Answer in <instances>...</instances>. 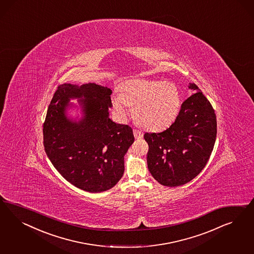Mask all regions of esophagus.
Wrapping results in <instances>:
<instances>
[{"instance_id":"esophagus-1","label":"esophagus","mask_w":254,"mask_h":254,"mask_svg":"<svg viewBox=\"0 0 254 254\" xmlns=\"http://www.w3.org/2000/svg\"><path fill=\"white\" fill-rule=\"evenodd\" d=\"M133 133H134V137H135V138H137V139H138V138H143V133H142L140 130L134 129V130H133Z\"/></svg>"}]
</instances>
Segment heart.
Segmentation results:
<instances>
[{"label": "heart", "mask_w": 254, "mask_h": 254, "mask_svg": "<svg viewBox=\"0 0 254 254\" xmlns=\"http://www.w3.org/2000/svg\"><path fill=\"white\" fill-rule=\"evenodd\" d=\"M121 94L112 97V107L120 119L134 108L136 122L148 130L158 131L173 123L182 107V95L177 86L160 80L131 79L120 86Z\"/></svg>", "instance_id": "b5f03b06"}]
</instances>
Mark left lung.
<instances>
[{
    "instance_id": "8db88e82",
    "label": "left lung",
    "mask_w": 254,
    "mask_h": 254,
    "mask_svg": "<svg viewBox=\"0 0 254 254\" xmlns=\"http://www.w3.org/2000/svg\"><path fill=\"white\" fill-rule=\"evenodd\" d=\"M192 95L184 101L175 122L161 133H145L148 169L162 185L175 187L196 177L205 168L217 135L210 102L190 84Z\"/></svg>"
}]
</instances>
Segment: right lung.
Instances as JSON below:
<instances>
[{"instance_id":"add662e5","label":"right lung","mask_w":254,"mask_h":254,"mask_svg":"<svg viewBox=\"0 0 254 254\" xmlns=\"http://www.w3.org/2000/svg\"><path fill=\"white\" fill-rule=\"evenodd\" d=\"M111 94V88L94 83L61 85L44 123L48 158L62 177L86 192H104L119 182L124 156L134 142L130 127L109 117ZM71 99L78 100V105ZM74 107L80 110L81 118L68 116L67 111Z\"/></svg>"}]
</instances>
